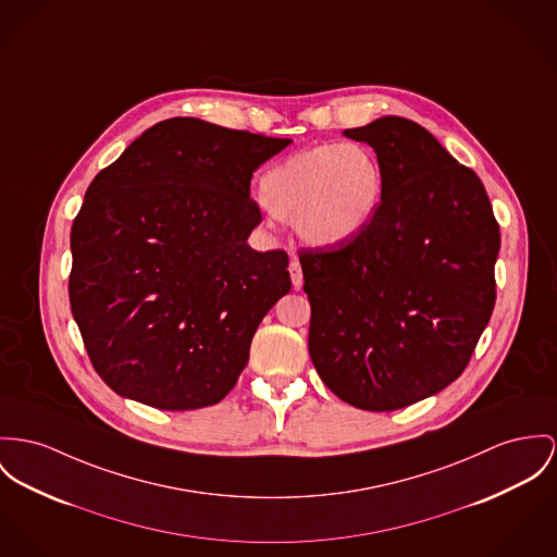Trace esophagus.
I'll return each instance as SVG.
<instances>
[{"label": "esophagus", "mask_w": 557, "mask_h": 557, "mask_svg": "<svg viewBox=\"0 0 557 557\" xmlns=\"http://www.w3.org/2000/svg\"><path fill=\"white\" fill-rule=\"evenodd\" d=\"M290 280H293V286L299 290L302 286V271H300V262L297 258L290 260Z\"/></svg>", "instance_id": "esophagus-1"}]
</instances>
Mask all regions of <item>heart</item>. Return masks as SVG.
I'll return each instance as SVG.
<instances>
[{"instance_id":"heart-1","label":"heart","mask_w":557,"mask_h":557,"mask_svg":"<svg viewBox=\"0 0 557 557\" xmlns=\"http://www.w3.org/2000/svg\"><path fill=\"white\" fill-rule=\"evenodd\" d=\"M271 214L295 222L313 246H335L358 235L377 212L384 172L375 152L358 141L299 150L260 182Z\"/></svg>"}]
</instances>
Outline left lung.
I'll list each match as a JSON object with an SVG mask.
<instances>
[{
	"instance_id": "8db88e82",
	"label": "left lung",
	"mask_w": 557,
	"mask_h": 557,
	"mask_svg": "<svg viewBox=\"0 0 557 557\" xmlns=\"http://www.w3.org/2000/svg\"><path fill=\"white\" fill-rule=\"evenodd\" d=\"M345 137L384 172L373 220L337 248L300 250L309 356L364 411H394L456 382L496 302L500 231L476 173L400 116Z\"/></svg>"
}]
</instances>
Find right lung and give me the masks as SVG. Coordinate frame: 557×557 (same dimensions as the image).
Masks as SVG:
<instances>
[{
    "mask_svg": "<svg viewBox=\"0 0 557 557\" xmlns=\"http://www.w3.org/2000/svg\"><path fill=\"white\" fill-rule=\"evenodd\" d=\"M293 139L170 119L95 175L72 224L70 305L99 377L186 411L237 384L293 282L284 250L248 246L258 168Z\"/></svg>",
    "mask_w": 557,
    "mask_h": 557,
    "instance_id": "right-lung-1",
    "label": "right lung"
}]
</instances>
